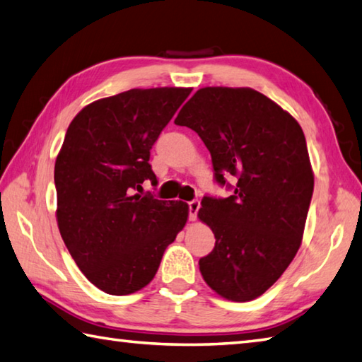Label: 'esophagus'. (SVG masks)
I'll use <instances>...</instances> for the list:
<instances>
[{"label":"esophagus","mask_w":362,"mask_h":362,"mask_svg":"<svg viewBox=\"0 0 362 362\" xmlns=\"http://www.w3.org/2000/svg\"><path fill=\"white\" fill-rule=\"evenodd\" d=\"M187 206H189V219L190 221H195L197 219V213H199V209H200V202L199 200H192V202L187 203Z\"/></svg>","instance_id":"obj_1"}]
</instances>
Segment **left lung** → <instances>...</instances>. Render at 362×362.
Listing matches in <instances>:
<instances>
[{"mask_svg":"<svg viewBox=\"0 0 362 362\" xmlns=\"http://www.w3.org/2000/svg\"><path fill=\"white\" fill-rule=\"evenodd\" d=\"M175 124L192 129L211 153L214 180L233 190L203 197L200 221L216 238L200 272L230 301H252L288 268L301 245L313 173L301 126L250 88H202ZM233 175L235 187L226 182Z\"/></svg>","mask_w":362,"mask_h":362,"instance_id":"obj_1","label":"left lung"}]
</instances>
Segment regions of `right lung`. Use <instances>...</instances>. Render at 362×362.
Listing matches in <instances>:
<instances>
[{"label": "right lung", "mask_w": 362, "mask_h": 362, "mask_svg": "<svg viewBox=\"0 0 362 362\" xmlns=\"http://www.w3.org/2000/svg\"><path fill=\"white\" fill-rule=\"evenodd\" d=\"M190 88L129 90L86 105L54 162L57 221L80 271L108 295L141 290L187 221L184 202L137 194L158 184L149 151Z\"/></svg>", "instance_id": "1"}]
</instances>
